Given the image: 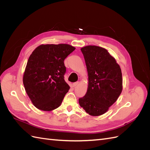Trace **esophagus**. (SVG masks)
Returning a JSON list of instances; mask_svg holds the SVG:
<instances>
[{
  "mask_svg": "<svg viewBox=\"0 0 150 150\" xmlns=\"http://www.w3.org/2000/svg\"><path fill=\"white\" fill-rule=\"evenodd\" d=\"M78 84H79V82H78V81H77V82L74 83H73V84H72V85H73L74 87H76V86L77 85H78Z\"/></svg>",
  "mask_w": 150,
  "mask_h": 150,
  "instance_id": "34e87169",
  "label": "esophagus"
}]
</instances>
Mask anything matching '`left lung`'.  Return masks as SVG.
<instances>
[{"label":"left lung","mask_w":150,"mask_h":150,"mask_svg":"<svg viewBox=\"0 0 150 150\" xmlns=\"http://www.w3.org/2000/svg\"><path fill=\"white\" fill-rule=\"evenodd\" d=\"M88 74V88L79 103L89 115H103L120 96L122 88L121 68L106 49L88 46L81 49Z\"/></svg>","instance_id":"8db88e82"}]
</instances>
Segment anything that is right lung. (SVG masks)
I'll use <instances>...</instances> for the list:
<instances>
[{"mask_svg": "<svg viewBox=\"0 0 150 150\" xmlns=\"http://www.w3.org/2000/svg\"><path fill=\"white\" fill-rule=\"evenodd\" d=\"M75 47L69 44H42L30 54L23 76L25 91L39 110L59 106L70 87L64 80V61Z\"/></svg>", "mask_w": 150, "mask_h": 150, "instance_id": "right-lung-1", "label": "right lung"}]
</instances>
